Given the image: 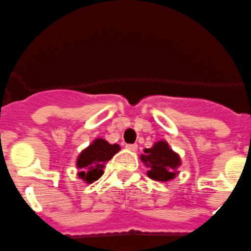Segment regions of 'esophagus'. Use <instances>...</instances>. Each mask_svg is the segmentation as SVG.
Returning <instances> with one entry per match:
<instances>
[{
    "label": "esophagus",
    "mask_w": 251,
    "mask_h": 251,
    "mask_svg": "<svg viewBox=\"0 0 251 251\" xmlns=\"http://www.w3.org/2000/svg\"><path fill=\"white\" fill-rule=\"evenodd\" d=\"M125 147L127 150H130V151H136V150H137V145L136 144H127V145H125Z\"/></svg>",
    "instance_id": "esophagus-1"
}]
</instances>
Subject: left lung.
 <instances>
[{
  "label": "left lung",
  "mask_w": 251,
  "mask_h": 251,
  "mask_svg": "<svg viewBox=\"0 0 251 251\" xmlns=\"http://www.w3.org/2000/svg\"><path fill=\"white\" fill-rule=\"evenodd\" d=\"M141 160L150 171L147 176L154 181L167 182L177 175V168L181 165L179 156L170 149L167 142L158 141L151 149H145Z\"/></svg>",
  "instance_id": "8db88e82"
}]
</instances>
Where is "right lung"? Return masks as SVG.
<instances>
[{"label":"right lung","mask_w":251,"mask_h":251,"mask_svg":"<svg viewBox=\"0 0 251 251\" xmlns=\"http://www.w3.org/2000/svg\"><path fill=\"white\" fill-rule=\"evenodd\" d=\"M120 150L119 145H110L102 139H97L89 147L79 154L76 166L80 168L79 177L86 182L93 183L102 176L104 163L107 162Z\"/></svg>","instance_id":"1"}]
</instances>
